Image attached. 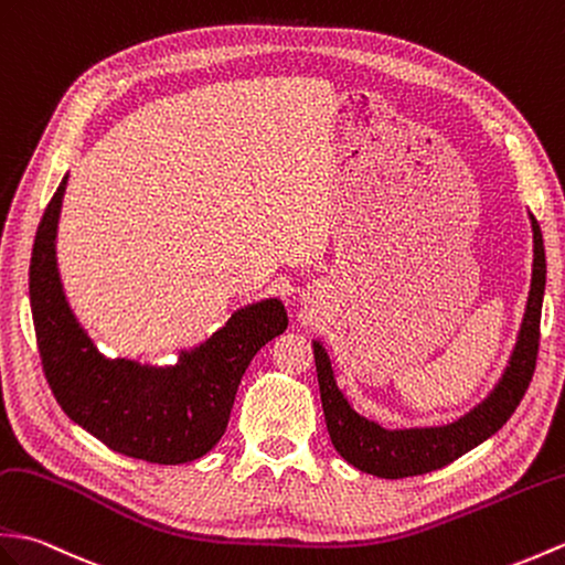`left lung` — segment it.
I'll return each instance as SVG.
<instances>
[{"instance_id": "8db88e82", "label": "left lung", "mask_w": 565, "mask_h": 565, "mask_svg": "<svg viewBox=\"0 0 565 565\" xmlns=\"http://www.w3.org/2000/svg\"><path fill=\"white\" fill-rule=\"evenodd\" d=\"M532 218L534 233V265L532 288L527 298V310L518 334V344L510 356L508 369L491 395L477 409H471L460 422L438 428H412V430H387L375 422L359 416L334 383L332 363L320 342L315 347V369H318L320 397L324 409L327 430L332 445L349 465L380 479H404L436 471L455 462L471 448H477L508 422L534 375L536 353H540V322H542V298L546 284V257L540 223Z\"/></svg>"}]
</instances>
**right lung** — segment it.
Here are the masks:
<instances>
[{
	"label": "right lung",
	"instance_id": "add662e5",
	"mask_svg": "<svg viewBox=\"0 0 565 565\" xmlns=\"http://www.w3.org/2000/svg\"><path fill=\"white\" fill-rule=\"evenodd\" d=\"M64 188L67 178L38 226L29 271L38 351L52 395L74 424L115 452L156 465L192 462L221 440L255 353L288 327L281 300L233 312L226 327L182 351L180 363L168 369L105 359L62 291L55 238Z\"/></svg>",
	"mask_w": 565,
	"mask_h": 565
}]
</instances>
